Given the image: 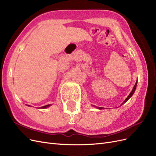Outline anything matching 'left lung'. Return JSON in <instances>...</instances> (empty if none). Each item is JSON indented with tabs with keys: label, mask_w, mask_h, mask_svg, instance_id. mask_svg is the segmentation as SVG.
<instances>
[{
	"label": "left lung",
	"mask_w": 156,
	"mask_h": 156,
	"mask_svg": "<svg viewBox=\"0 0 156 156\" xmlns=\"http://www.w3.org/2000/svg\"><path fill=\"white\" fill-rule=\"evenodd\" d=\"M137 81L136 82V83H135V85H134V87H133V89H132V92L130 93V94L128 95V97L126 98V99L125 100H124V102L122 104H123L124 102H127V100L129 98H131V97L133 95V94L134 93V92H135V89H136V87H137ZM121 104V105H122ZM98 109H102V108H100V107H98Z\"/></svg>",
	"instance_id": "obj_1"
}]
</instances>
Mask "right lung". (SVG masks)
Instances as JSON below:
<instances>
[{
	"mask_svg": "<svg viewBox=\"0 0 156 156\" xmlns=\"http://www.w3.org/2000/svg\"><path fill=\"white\" fill-rule=\"evenodd\" d=\"M28 106H30V105H28ZM50 104H48V105H44V106H43V107H40L41 108H42V109H43V108H47V107H48V106H50Z\"/></svg>",
	"mask_w": 156,
	"mask_h": 156,
	"instance_id": "right-lung-1",
	"label": "right lung"
}]
</instances>
